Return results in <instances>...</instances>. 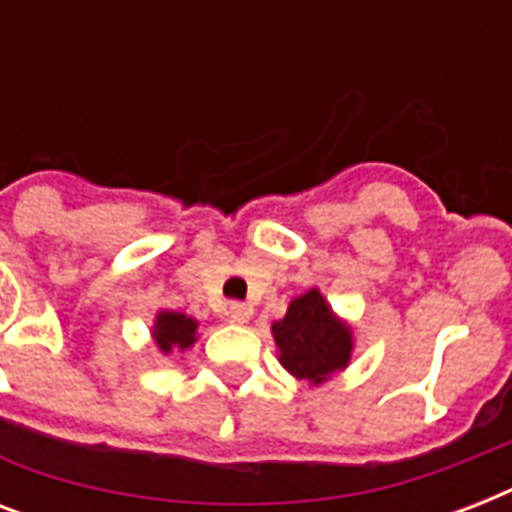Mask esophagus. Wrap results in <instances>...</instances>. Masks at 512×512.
Segmentation results:
<instances>
[{
  "label": "esophagus",
  "mask_w": 512,
  "mask_h": 512,
  "mask_svg": "<svg viewBox=\"0 0 512 512\" xmlns=\"http://www.w3.org/2000/svg\"><path fill=\"white\" fill-rule=\"evenodd\" d=\"M249 316H252V308L244 303H231L228 305V319L233 321V324H247Z\"/></svg>",
  "instance_id": "obj_1"
}]
</instances>
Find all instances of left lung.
<instances>
[{
    "label": "left lung",
    "mask_w": 512,
    "mask_h": 512,
    "mask_svg": "<svg viewBox=\"0 0 512 512\" xmlns=\"http://www.w3.org/2000/svg\"><path fill=\"white\" fill-rule=\"evenodd\" d=\"M279 364L308 385H321L342 372L353 356V327L340 319L321 289L292 297L287 316L271 327Z\"/></svg>",
    "instance_id": "8db88e82"
}]
</instances>
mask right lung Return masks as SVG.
I'll list each match as a JSON object with an SVG mask.
<instances>
[{
  "label": "right lung",
  "instance_id": "right-lung-1",
  "mask_svg": "<svg viewBox=\"0 0 512 512\" xmlns=\"http://www.w3.org/2000/svg\"><path fill=\"white\" fill-rule=\"evenodd\" d=\"M151 337H154L156 348L162 356L170 353H183V350L193 348V342L199 340V321L185 316L177 311H159L151 327Z\"/></svg>",
  "mask_w": 512,
  "mask_h": 512
}]
</instances>
